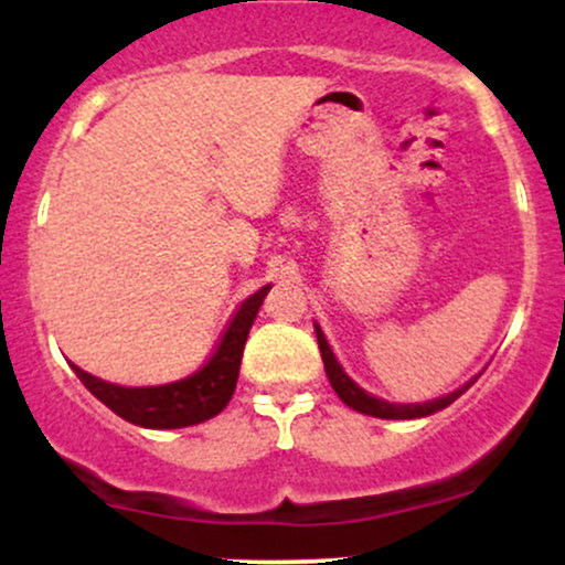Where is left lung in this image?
Returning <instances> with one entry per match:
<instances>
[{"instance_id":"left-lung-1","label":"left lung","mask_w":565,"mask_h":565,"mask_svg":"<svg viewBox=\"0 0 565 565\" xmlns=\"http://www.w3.org/2000/svg\"><path fill=\"white\" fill-rule=\"evenodd\" d=\"M316 337H319L323 369H327V377H329V382H332L334 393L340 395V398L345 401L350 408H355V412H361V414H372V417H380V419L427 417V414H433V412H438V408H446L449 404H454V401H457L459 395H462L472 385V382H468V385L459 387V391L444 395V398H438V401H430V404H414V406L412 404H408V406L387 404V401H380V398H374V395H369V393L361 391V387L355 385V382L350 380L345 372H342V366L337 364L332 348H329L327 337H323V332H321L319 327H316Z\"/></svg>"}]
</instances>
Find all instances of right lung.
Wrapping results in <instances>:
<instances>
[{"label": "right lung", "instance_id": "right-lung-1", "mask_svg": "<svg viewBox=\"0 0 565 565\" xmlns=\"http://www.w3.org/2000/svg\"><path fill=\"white\" fill-rule=\"evenodd\" d=\"M268 289L270 287H263L249 300L238 305L223 337H220L212 359L191 377L157 387H121L74 366L76 377L97 401H103L114 414H119L121 419L132 425L170 430V427L204 423V419L223 412L233 391H236L246 334H249L252 321H255Z\"/></svg>", "mask_w": 565, "mask_h": 565}]
</instances>
